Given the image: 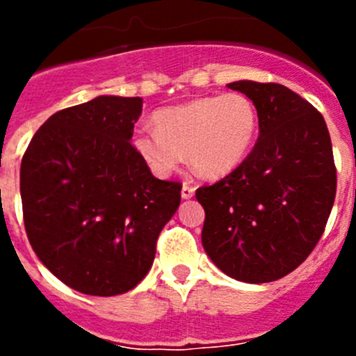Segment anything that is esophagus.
<instances>
[{"mask_svg":"<svg viewBox=\"0 0 356 356\" xmlns=\"http://www.w3.org/2000/svg\"><path fill=\"white\" fill-rule=\"evenodd\" d=\"M194 191H196V188H194L193 185L184 184V187H181V197H184V200H191V197L194 196Z\"/></svg>","mask_w":356,"mask_h":356,"instance_id":"esophagus-1","label":"esophagus"}]
</instances>
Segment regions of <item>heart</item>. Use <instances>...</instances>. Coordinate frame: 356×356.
<instances>
[{"label":"heart","mask_w":356,"mask_h":356,"mask_svg":"<svg viewBox=\"0 0 356 356\" xmlns=\"http://www.w3.org/2000/svg\"><path fill=\"white\" fill-rule=\"evenodd\" d=\"M153 127L155 131L139 130L131 135L135 155L153 175L168 178L187 153L194 171L217 178L246 159L259 115L250 97L228 92L159 108L153 114Z\"/></svg>","instance_id":"obj_1"}]
</instances>
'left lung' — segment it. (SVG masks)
<instances>
[{
	"label": "left lung",
	"instance_id": "left-lung-1",
	"mask_svg": "<svg viewBox=\"0 0 356 356\" xmlns=\"http://www.w3.org/2000/svg\"><path fill=\"white\" fill-rule=\"evenodd\" d=\"M228 87L253 102L260 135L238 168L196 191L201 242L229 278L267 284L294 271L325 232L337 188L332 140L323 115L284 85Z\"/></svg>",
	"mask_w": 356,
	"mask_h": 356
}]
</instances>
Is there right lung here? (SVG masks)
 <instances>
[{
    "instance_id": "add662e5",
    "label": "right lung",
    "mask_w": 356,
    "mask_h": 356,
    "mask_svg": "<svg viewBox=\"0 0 356 356\" xmlns=\"http://www.w3.org/2000/svg\"><path fill=\"white\" fill-rule=\"evenodd\" d=\"M143 97L97 96L39 128L21 162L28 241L56 278L89 296L137 287L155 260L181 185L151 175L131 147Z\"/></svg>"
}]
</instances>
